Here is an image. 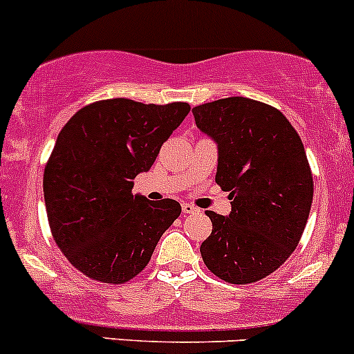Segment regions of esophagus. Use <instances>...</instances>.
<instances>
[{"mask_svg":"<svg viewBox=\"0 0 354 354\" xmlns=\"http://www.w3.org/2000/svg\"><path fill=\"white\" fill-rule=\"evenodd\" d=\"M182 211L187 214H191V213H196V211H198V207L192 206V204H189V203H184L182 204Z\"/></svg>","mask_w":354,"mask_h":354,"instance_id":"esophagus-1","label":"esophagus"}]
</instances>
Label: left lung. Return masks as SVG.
I'll use <instances>...</instances> for the list:
<instances>
[{"instance_id": "8db88e82", "label": "left lung", "mask_w": 354, "mask_h": 354, "mask_svg": "<svg viewBox=\"0 0 354 354\" xmlns=\"http://www.w3.org/2000/svg\"><path fill=\"white\" fill-rule=\"evenodd\" d=\"M192 114L216 141V184L232 199L228 216L206 211L213 232L203 261L232 285L256 283L293 254L307 225L313 178L304 143L278 109L252 98H220Z\"/></svg>"}]
</instances>
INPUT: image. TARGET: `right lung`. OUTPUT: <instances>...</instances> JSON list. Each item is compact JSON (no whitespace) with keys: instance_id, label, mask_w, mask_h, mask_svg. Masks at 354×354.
<instances>
[{"instance_id":"add662e5","label":"right lung","mask_w":354,"mask_h":354,"mask_svg":"<svg viewBox=\"0 0 354 354\" xmlns=\"http://www.w3.org/2000/svg\"><path fill=\"white\" fill-rule=\"evenodd\" d=\"M191 105L107 98L64 124L44 169V201L54 242L90 279L126 283L150 262L180 214L174 199L133 194Z\"/></svg>"}]
</instances>
